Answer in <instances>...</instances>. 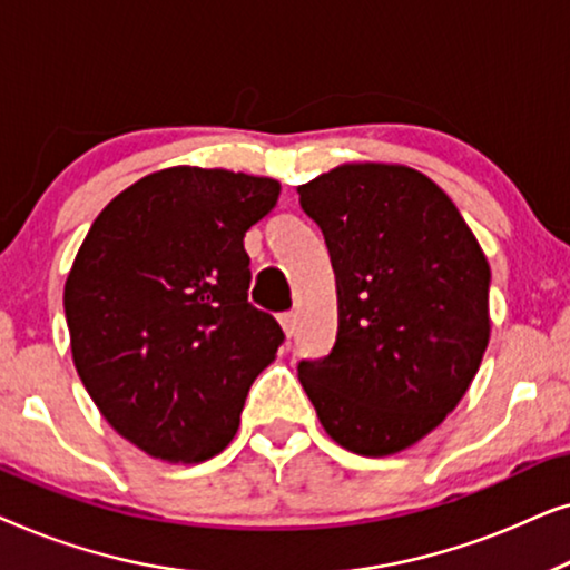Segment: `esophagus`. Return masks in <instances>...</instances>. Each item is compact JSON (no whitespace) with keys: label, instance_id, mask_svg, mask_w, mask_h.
Masks as SVG:
<instances>
[{"label":"esophagus","instance_id":"obj_1","mask_svg":"<svg viewBox=\"0 0 570 570\" xmlns=\"http://www.w3.org/2000/svg\"><path fill=\"white\" fill-rule=\"evenodd\" d=\"M279 324H283V332L287 334V337H293L295 326H298V314H293V311H287V314L279 316Z\"/></svg>","mask_w":570,"mask_h":570}]
</instances>
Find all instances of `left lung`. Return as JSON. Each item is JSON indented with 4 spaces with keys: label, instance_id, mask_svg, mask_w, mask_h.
Returning <instances> with one entry per match:
<instances>
[{
    "label": "left lung",
    "instance_id": "left-lung-1",
    "mask_svg": "<svg viewBox=\"0 0 570 570\" xmlns=\"http://www.w3.org/2000/svg\"><path fill=\"white\" fill-rule=\"evenodd\" d=\"M337 277L332 353L298 379L361 456L412 446L456 407L490 340L485 254L446 191L407 166L345 163L298 186Z\"/></svg>",
    "mask_w": 570,
    "mask_h": 570
}]
</instances>
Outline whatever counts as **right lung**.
Instances as JSON below:
<instances>
[{
    "label": "right lung",
    "instance_id": "1",
    "mask_svg": "<svg viewBox=\"0 0 570 570\" xmlns=\"http://www.w3.org/2000/svg\"><path fill=\"white\" fill-rule=\"evenodd\" d=\"M275 178L176 166L90 225L65 285L72 361L100 415L163 462L220 454L285 334L248 303L244 236Z\"/></svg>",
    "mask_w": 570,
    "mask_h": 570
}]
</instances>
